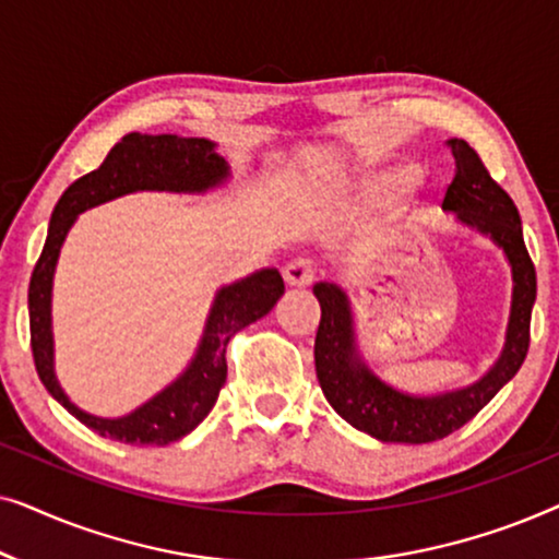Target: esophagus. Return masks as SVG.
<instances>
[{
	"label": "esophagus",
	"instance_id": "1",
	"mask_svg": "<svg viewBox=\"0 0 559 559\" xmlns=\"http://www.w3.org/2000/svg\"><path fill=\"white\" fill-rule=\"evenodd\" d=\"M282 277L289 287H308L312 282V264L308 259H293V262L285 264L282 270Z\"/></svg>",
	"mask_w": 559,
	"mask_h": 559
}]
</instances>
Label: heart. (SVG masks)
I'll use <instances>...</instances> for the list:
<instances>
[{
	"mask_svg": "<svg viewBox=\"0 0 559 559\" xmlns=\"http://www.w3.org/2000/svg\"><path fill=\"white\" fill-rule=\"evenodd\" d=\"M412 178H415V173H412L409 167H402V170H394L389 175H379V178H373L364 186V193H361L364 203L371 205V209H379V205L392 201V195L396 193V190L407 186ZM425 216H427V209H415L407 218H404L402 226H407V228L415 226V224H419V221H425Z\"/></svg>",
	"mask_w": 559,
	"mask_h": 559,
	"instance_id": "heart-1",
	"label": "heart"
}]
</instances>
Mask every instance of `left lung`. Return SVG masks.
Segmentation results:
<instances>
[{"label": "left lung", "instance_id": "8db88e82", "mask_svg": "<svg viewBox=\"0 0 559 559\" xmlns=\"http://www.w3.org/2000/svg\"><path fill=\"white\" fill-rule=\"evenodd\" d=\"M455 157V178L442 198V211L455 213L463 224L478 228L499 243L511 264L514 295L507 346L491 371L473 386L438 396H412L386 386L361 364L356 354L354 318L341 287H312L320 302L316 335V371L325 400L338 415L381 442H435L471 423L496 392L514 379L530 350L532 305L537 297V272L524 247L522 218L507 190L491 178L476 150L465 140H450Z\"/></svg>", "mask_w": 559, "mask_h": 559}]
</instances>
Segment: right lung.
Returning <instances> with one entry per match:
<instances>
[{
  "instance_id": "obj_1",
  "label": "right lung",
  "mask_w": 559,
  "mask_h": 559,
  "mask_svg": "<svg viewBox=\"0 0 559 559\" xmlns=\"http://www.w3.org/2000/svg\"><path fill=\"white\" fill-rule=\"evenodd\" d=\"M228 175L226 159L218 155L213 142L198 136L175 134H127L111 147L109 155L94 173L83 175L60 195L52 211L48 239L29 277V346L37 377L45 389L81 419L88 430L102 438L129 442V445H170L182 435L195 430L218 400L226 381V346L241 328L264 318L282 295L285 282L277 270H262L251 277L224 287L213 302L201 348L182 377L159 392L155 400L142 404L132 415L119 419H102L75 407L60 389L52 373V333H50V289L52 272L63 247L68 228L79 213L94 209L134 190H175V193H201Z\"/></svg>"
}]
</instances>
